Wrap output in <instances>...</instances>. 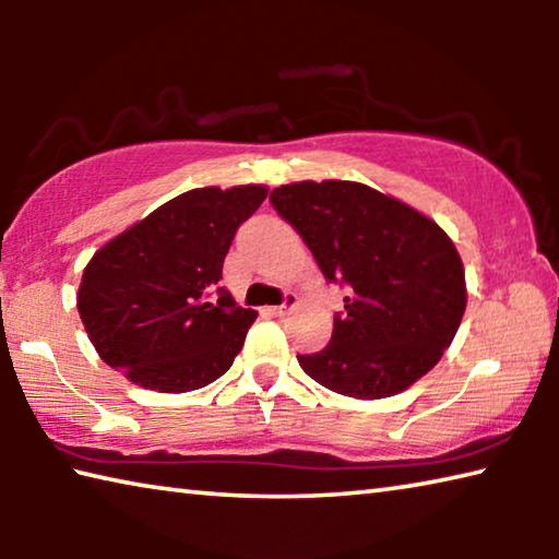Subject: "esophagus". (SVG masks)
<instances>
[{"mask_svg": "<svg viewBox=\"0 0 559 559\" xmlns=\"http://www.w3.org/2000/svg\"><path fill=\"white\" fill-rule=\"evenodd\" d=\"M293 308H298V296H293V293H288L286 300H283L281 306H273V308H269V313H271V316H276V318H283V316H288Z\"/></svg>", "mask_w": 559, "mask_h": 559, "instance_id": "34e87169", "label": "esophagus"}]
</instances>
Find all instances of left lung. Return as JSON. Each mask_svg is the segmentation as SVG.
Segmentation results:
<instances>
[{
	"instance_id": "obj_1",
	"label": "left lung",
	"mask_w": 559,
	"mask_h": 559,
	"mask_svg": "<svg viewBox=\"0 0 559 559\" xmlns=\"http://www.w3.org/2000/svg\"><path fill=\"white\" fill-rule=\"evenodd\" d=\"M328 281L347 283L345 316L302 372L355 400H384L421 380L451 345L466 310V273L449 234L396 197L323 179L271 192Z\"/></svg>"
}]
</instances>
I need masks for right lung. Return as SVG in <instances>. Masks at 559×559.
<instances>
[{
    "instance_id": "obj_1",
    "label": "right lung",
    "mask_w": 559,
    "mask_h": 559,
    "mask_svg": "<svg viewBox=\"0 0 559 559\" xmlns=\"http://www.w3.org/2000/svg\"><path fill=\"white\" fill-rule=\"evenodd\" d=\"M266 194L263 185L189 189L93 253L75 306L103 362L165 394L229 370L259 313L216 286L236 229Z\"/></svg>"
}]
</instances>
